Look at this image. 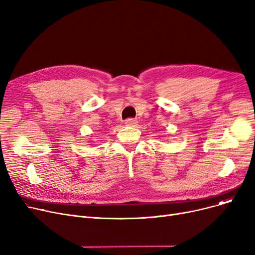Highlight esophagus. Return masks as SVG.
I'll list each match as a JSON object with an SVG mask.
<instances>
[{
	"instance_id": "obj_1",
	"label": "esophagus",
	"mask_w": 255,
	"mask_h": 255,
	"mask_svg": "<svg viewBox=\"0 0 255 255\" xmlns=\"http://www.w3.org/2000/svg\"><path fill=\"white\" fill-rule=\"evenodd\" d=\"M136 124H137V121L134 120V119H127V120L125 121V125H126V126L132 127V126H135Z\"/></svg>"
}]
</instances>
